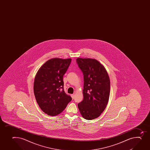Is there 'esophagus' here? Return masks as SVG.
I'll list each match as a JSON object with an SVG mask.
<instances>
[{"mask_svg":"<svg viewBox=\"0 0 150 150\" xmlns=\"http://www.w3.org/2000/svg\"><path fill=\"white\" fill-rule=\"evenodd\" d=\"M71 96L73 99L74 98V97H75V95H74V94H71Z\"/></svg>","mask_w":150,"mask_h":150,"instance_id":"obj_1","label":"esophagus"}]
</instances>
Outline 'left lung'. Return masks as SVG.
<instances>
[{"instance_id":"1","label":"left lung","mask_w":150,"mask_h":150,"mask_svg":"<svg viewBox=\"0 0 150 150\" xmlns=\"http://www.w3.org/2000/svg\"><path fill=\"white\" fill-rule=\"evenodd\" d=\"M83 75V100L78 104L81 114L86 120L98 118L108 103L110 80L105 67L91 58L76 59Z\"/></svg>"}]
</instances>
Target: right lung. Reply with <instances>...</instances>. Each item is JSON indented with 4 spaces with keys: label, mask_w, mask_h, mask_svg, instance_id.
<instances>
[{
    "label": "right lung",
    "mask_w": 150,
    "mask_h": 150,
    "mask_svg": "<svg viewBox=\"0 0 150 150\" xmlns=\"http://www.w3.org/2000/svg\"><path fill=\"white\" fill-rule=\"evenodd\" d=\"M71 59L55 58L40 67L35 78L34 92L36 101L42 111L56 116L65 109L72 98L64 90L63 76Z\"/></svg>",
    "instance_id": "1"
}]
</instances>
